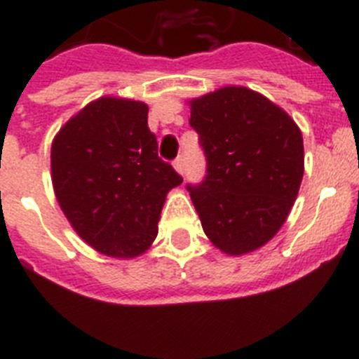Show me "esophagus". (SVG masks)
<instances>
[{
    "mask_svg": "<svg viewBox=\"0 0 359 359\" xmlns=\"http://www.w3.org/2000/svg\"><path fill=\"white\" fill-rule=\"evenodd\" d=\"M172 165H174V169H176L180 174L185 172V161H183V156H177L176 160L172 161Z\"/></svg>",
    "mask_w": 359,
    "mask_h": 359,
    "instance_id": "34e87169",
    "label": "esophagus"
}]
</instances>
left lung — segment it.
<instances>
[{
    "label": "left lung",
    "instance_id": "1",
    "mask_svg": "<svg viewBox=\"0 0 359 359\" xmlns=\"http://www.w3.org/2000/svg\"><path fill=\"white\" fill-rule=\"evenodd\" d=\"M189 123L207 160L203 182L187 183L203 230L230 255L261 248L297 199L302 133L268 98L233 86L192 100Z\"/></svg>",
    "mask_w": 359,
    "mask_h": 359
}]
</instances>
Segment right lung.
I'll return each mask as SVG.
<instances>
[{
  "mask_svg": "<svg viewBox=\"0 0 359 359\" xmlns=\"http://www.w3.org/2000/svg\"><path fill=\"white\" fill-rule=\"evenodd\" d=\"M147 106L98 98L59 131L52 180L62 212L86 243L109 257H136L158 236L165 196L183 177L158 156Z\"/></svg>",
  "mask_w": 359,
  "mask_h": 359,
  "instance_id": "obj_1",
  "label": "right lung"
}]
</instances>
